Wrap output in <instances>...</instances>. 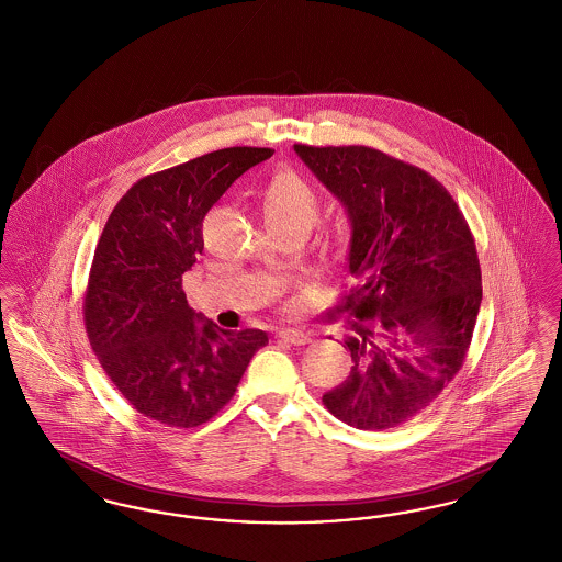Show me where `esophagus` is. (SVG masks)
Segmentation results:
<instances>
[{"mask_svg": "<svg viewBox=\"0 0 562 562\" xmlns=\"http://www.w3.org/2000/svg\"><path fill=\"white\" fill-rule=\"evenodd\" d=\"M278 339H280V341H286V344H291V346H305V344L312 341L307 333L294 330V328H282V330L278 333Z\"/></svg>", "mask_w": 562, "mask_h": 562, "instance_id": "1", "label": "esophagus"}]
</instances>
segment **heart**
Returning a JSON list of instances; mask_svg holds the SVG:
<instances>
[{
  "mask_svg": "<svg viewBox=\"0 0 562 562\" xmlns=\"http://www.w3.org/2000/svg\"><path fill=\"white\" fill-rule=\"evenodd\" d=\"M261 213L269 232L284 227H312L318 216V195L294 170H278L259 191Z\"/></svg>",
  "mask_w": 562,
  "mask_h": 562,
  "instance_id": "b5f03b06",
  "label": "heart"
}]
</instances>
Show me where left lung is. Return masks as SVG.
Masks as SVG:
<instances>
[{"mask_svg": "<svg viewBox=\"0 0 562 562\" xmlns=\"http://www.w3.org/2000/svg\"><path fill=\"white\" fill-rule=\"evenodd\" d=\"M294 151L346 206L358 282L337 305L353 330L351 371L322 402L353 428H396L465 360L482 301L472 232L451 193L417 166L362 145Z\"/></svg>", "mask_w": 562, "mask_h": 562, "instance_id": "8db88e82", "label": "left lung"}]
</instances>
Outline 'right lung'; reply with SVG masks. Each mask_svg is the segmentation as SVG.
I'll return each mask as SVG.
<instances>
[{"mask_svg": "<svg viewBox=\"0 0 562 562\" xmlns=\"http://www.w3.org/2000/svg\"><path fill=\"white\" fill-rule=\"evenodd\" d=\"M268 147H227L143 177L109 214L83 299L101 367L145 417L170 428L206 424L234 398L268 333L223 330L195 314L183 273L204 250L202 221Z\"/></svg>", "mask_w": 562, "mask_h": 562, "instance_id": "obj_1", "label": "right lung"}]
</instances>
